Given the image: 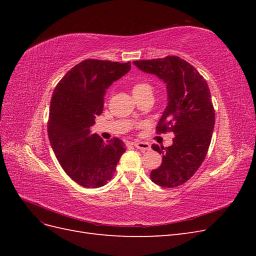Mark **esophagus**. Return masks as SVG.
Here are the masks:
<instances>
[{
  "label": "esophagus",
  "instance_id": "1",
  "mask_svg": "<svg viewBox=\"0 0 256 256\" xmlns=\"http://www.w3.org/2000/svg\"><path fill=\"white\" fill-rule=\"evenodd\" d=\"M134 145L136 147L138 150H150V145L148 143H145V142H134Z\"/></svg>",
  "mask_w": 256,
  "mask_h": 256
}]
</instances>
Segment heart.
Instances as JSON below:
<instances>
[{
  "mask_svg": "<svg viewBox=\"0 0 256 256\" xmlns=\"http://www.w3.org/2000/svg\"><path fill=\"white\" fill-rule=\"evenodd\" d=\"M152 90V85L147 82H136L132 86V94L134 97L140 96L142 94H145L147 92H150Z\"/></svg>",
  "mask_w": 256,
  "mask_h": 256,
  "instance_id": "obj_1",
  "label": "heart"
}]
</instances>
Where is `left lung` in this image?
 <instances>
[{"instance_id": "obj_1", "label": "left lung", "mask_w": 256, "mask_h": 256, "mask_svg": "<svg viewBox=\"0 0 256 256\" xmlns=\"http://www.w3.org/2000/svg\"><path fill=\"white\" fill-rule=\"evenodd\" d=\"M140 70L156 74L166 85L168 106L157 125V134L172 131L168 147L152 144L162 154L161 166L150 180L164 188H176L194 175L204 161L214 127V109L206 80L188 62L168 56L134 60Z\"/></svg>"}]
</instances>
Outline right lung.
I'll use <instances>...</instances> for the list:
<instances>
[{
	"mask_svg": "<svg viewBox=\"0 0 256 256\" xmlns=\"http://www.w3.org/2000/svg\"><path fill=\"white\" fill-rule=\"evenodd\" d=\"M130 62L85 60L72 67L54 88L48 136L60 166L84 188H99L113 177L125 143H106L90 128L102 113L106 88L125 76Z\"/></svg>",
	"mask_w": 256,
	"mask_h": 256,
	"instance_id": "obj_1",
	"label": "right lung"
}]
</instances>
